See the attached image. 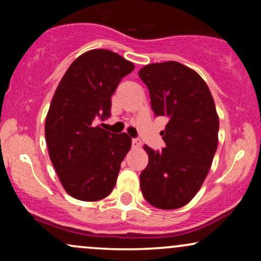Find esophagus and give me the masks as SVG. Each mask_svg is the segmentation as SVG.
<instances>
[{"mask_svg": "<svg viewBox=\"0 0 261 261\" xmlns=\"http://www.w3.org/2000/svg\"><path fill=\"white\" fill-rule=\"evenodd\" d=\"M133 147L140 148L141 147V140L140 139H133Z\"/></svg>", "mask_w": 261, "mask_h": 261, "instance_id": "34e87169", "label": "esophagus"}]
</instances>
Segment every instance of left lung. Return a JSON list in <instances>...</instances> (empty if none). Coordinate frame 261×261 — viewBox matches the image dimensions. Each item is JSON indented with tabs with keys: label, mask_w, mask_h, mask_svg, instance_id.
Listing matches in <instances>:
<instances>
[{
	"label": "left lung",
	"mask_w": 261,
	"mask_h": 261,
	"mask_svg": "<svg viewBox=\"0 0 261 261\" xmlns=\"http://www.w3.org/2000/svg\"><path fill=\"white\" fill-rule=\"evenodd\" d=\"M155 116L168 119L166 147L143 146L148 164L140 174L142 195L162 210L182 207L201 188L218 145L214 98L199 73L176 61L146 65L139 71Z\"/></svg>",
	"instance_id": "1"
}]
</instances>
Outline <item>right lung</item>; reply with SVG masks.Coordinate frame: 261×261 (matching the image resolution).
<instances>
[{"label":"right lung","mask_w":261,"mask_h":261,"mask_svg":"<svg viewBox=\"0 0 261 261\" xmlns=\"http://www.w3.org/2000/svg\"><path fill=\"white\" fill-rule=\"evenodd\" d=\"M134 68L110 50H89L71 64L56 88L45 140L60 181L74 199L99 201L115 187L131 137L94 126V120L110 115V98Z\"/></svg>","instance_id":"right-lung-1"}]
</instances>
